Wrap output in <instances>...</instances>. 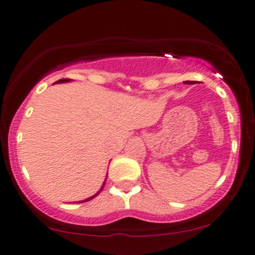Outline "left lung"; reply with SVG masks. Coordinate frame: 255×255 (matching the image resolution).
Returning a JSON list of instances; mask_svg holds the SVG:
<instances>
[{
	"label": "left lung",
	"mask_w": 255,
	"mask_h": 255,
	"mask_svg": "<svg viewBox=\"0 0 255 255\" xmlns=\"http://www.w3.org/2000/svg\"><path fill=\"white\" fill-rule=\"evenodd\" d=\"M185 83H186V84H193L192 81H185Z\"/></svg>",
	"instance_id": "1"
}]
</instances>
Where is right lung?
I'll return each instance as SVG.
<instances>
[{"label": "right lung", "instance_id": "1", "mask_svg": "<svg viewBox=\"0 0 255 255\" xmlns=\"http://www.w3.org/2000/svg\"><path fill=\"white\" fill-rule=\"evenodd\" d=\"M69 81H71V79H60V80H58V81H56V83L54 84H60V83H69ZM105 181H106V179H105ZM105 184H106V182H104L103 183V185H101V188H100V190L99 191H98L96 195H93L92 197H90V198H87V199H84V201H81V202H78V203H84V202H87V201H91V199H93L94 197H97L98 195H99V193L103 191V189L105 188Z\"/></svg>", "mask_w": 255, "mask_h": 255}]
</instances>
